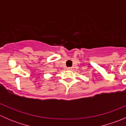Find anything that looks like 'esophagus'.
<instances>
[{
    "mask_svg": "<svg viewBox=\"0 0 126 126\" xmlns=\"http://www.w3.org/2000/svg\"><path fill=\"white\" fill-rule=\"evenodd\" d=\"M67 69H68V70H72V68H71V67H68V68H67Z\"/></svg>",
    "mask_w": 126,
    "mask_h": 126,
    "instance_id": "esophagus-1",
    "label": "esophagus"
}]
</instances>
